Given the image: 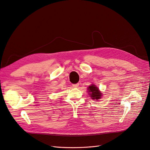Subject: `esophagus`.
<instances>
[{
    "instance_id": "34e87169",
    "label": "esophagus",
    "mask_w": 150,
    "mask_h": 150,
    "mask_svg": "<svg viewBox=\"0 0 150 150\" xmlns=\"http://www.w3.org/2000/svg\"><path fill=\"white\" fill-rule=\"evenodd\" d=\"M72 86H73L74 88H77V87H78V86H79V84L78 83V84H72Z\"/></svg>"
}]
</instances>
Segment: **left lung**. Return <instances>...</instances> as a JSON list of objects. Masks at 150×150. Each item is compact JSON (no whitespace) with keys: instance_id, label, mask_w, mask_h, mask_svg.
Listing matches in <instances>:
<instances>
[{"instance_id":"8db88e82","label":"left lung","mask_w":150,"mask_h":150,"mask_svg":"<svg viewBox=\"0 0 150 150\" xmlns=\"http://www.w3.org/2000/svg\"><path fill=\"white\" fill-rule=\"evenodd\" d=\"M88 90V93H89V94L90 95V97L91 98V99H94H94L98 100V99L101 98L102 93L96 85L92 84L91 85L89 86Z\"/></svg>"}]
</instances>
